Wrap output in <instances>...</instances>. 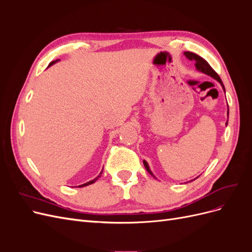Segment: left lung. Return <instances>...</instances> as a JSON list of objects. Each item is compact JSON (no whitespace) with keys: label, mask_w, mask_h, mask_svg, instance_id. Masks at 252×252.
<instances>
[{"label":"left lung","mask_w":252,"mask_h":252,"mask_svg":"<svg viewBox=\"0 0 252 252\" xmlns=\"http://www.w3.org/2000/svg\"><path fill=\"white\" fill-rule=\"evenodd\" d=\"M184 55H185V57H186L188 60L193 61L194 65H195V68H196V70H199L200 72L207 74V75H209V77H211L212 79L217 80V81L220 84V86H222V88H223V90H224V93H226V91H225V87H224V84H223L222 80H220V78L219 77V74H218L215 70L212 69L211 66H210L207 62H206V61H205L202 57L197 56V55H195V53L190 52V51L184 52ZM228 114H229V109L227 110V117H228ZM227 124H228V120H227V122H226V126H227ZM143 164H144V166H145V168H146V170L152 175V177H154V178L156 179L155 174L152 173V171H151L150 168H149L148 163H147L146 161H145V159L143 161ZM197 178H199V177H196L195 179H197ZM195 179H194V180H195ZM191 181H193V180H191Z\"/></svg>","instance_id":"8db88e82"}]
</instances>
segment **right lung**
I'll return each instance as SVG.
<instances>
[{
    "mask_svg": "<svg viewBox=\"0 0 252 252\" xmlns=\"http://www.w3.org/2000/svg\"><path fill=\"white\" fill-rule=\"evenodd\" d=\"M59 61H60V60H56V61H52V62H51V63H50V64H49V65H48V67H50V66H52V65H53V64H56V63H57V62H59ZM102 172H103V170H102V171H101V172H100V174H98V175H97V177H96V178H94V180H91V181H89V182H87V183H85V184H82V185H80V186H79V187H84V186H88V185H90V184H94V182H95V181H96V180H97V179H98V178H100V177H101V174H102Z\"/></svg>",
    "mask_w": 252,
    "mask_h": 252,
    "instance_id": "1",
    "label": "right lung"
}]
</instances>
